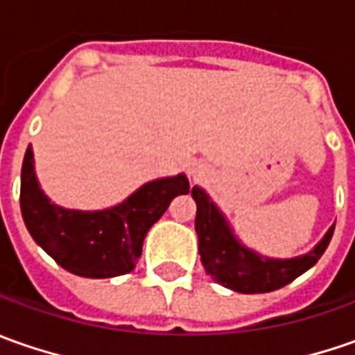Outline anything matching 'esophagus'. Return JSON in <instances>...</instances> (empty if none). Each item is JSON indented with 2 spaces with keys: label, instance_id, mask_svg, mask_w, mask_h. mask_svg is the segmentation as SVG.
<instances>
[{
  "label": "esophagus",
  "instance_id": "34e87169",
  "mask_svg": "<svg viewBox=\"0 0 355 355\" xmlns=\"http://www.w3.org/2000/svg\"><path fill=\"white\" fill-rule=\"evenodd\" d=\"M189 175L192 178L204 177V175H206V165H202V163H198V161H196V163H190Z\"/></svg>",
  "mask_w": 355,
  "mask_h": 355
}]
</instances>
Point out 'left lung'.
Instances as JSON below:
<instances>
[{
  "label": "left lung",
  "instance_id": "left-lung-1",
  "mask_svg": "<svg viewBox=\"0 0 355 355\" xmlns=\"http://www.w3.org/2000/svg\"><path fill=\"white\" fill-rule=\"evenodd\" d=\"M192 198L196 202L194 227L198 234V253L206 273L222 287L243 295L271 293L295 281L322 257L334 234V226H330L311 251L297 257H267L239 241L224 212L206 190L192 187Z\"/></svg>",
  "mask_w": 355,
  "mask_h": 355
}]
</instances>
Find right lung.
Returning <instances> with one entry per match:
<instances>
[{
  "label": "right lung",
  "instance_id": "right-lung-1",
  "mask_svg": "<svg viewBox=\"0 0 355 355\" xmlns=\"http://www.w3.org/2000/svg\"><path fill=\"white\" fill-rule=\"evenodd\" d=\"M189 190V178L180 173L145 182L112 208H64L41 189L29 145L21 168V214L37 245L62 269L88 279H110L135 269L149 227L175 196Z\"/></svg>",
  "mask_w": 355,
  "mask_h": 355
}]
</instances>
